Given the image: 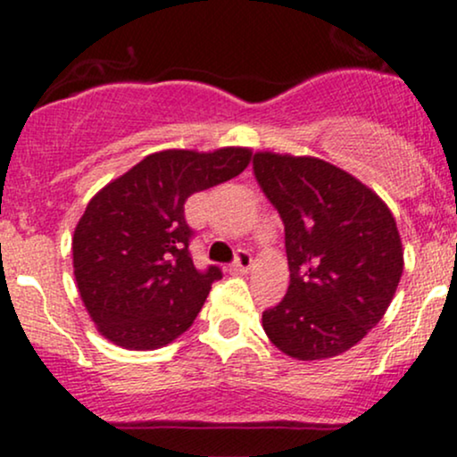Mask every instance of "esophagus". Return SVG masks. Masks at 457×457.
Wrapping results in <instances>:
<instances>
[{"label": "esophagus", "mask_w": 457, "mask_h": 457, "mask_svg": "<svg viewBox=\"0 0 457 457\" xmlns=\"http://www.w3.org/2000/svg\"><path fill=\"white\" fill-rule=\"evenodd\" d=\"M251 266H253V258H251L249 251H238V253H236L234 264H232V270L246 272V270H251Z\"/></svg>", "instance_id": "esophagus-1"}]
</instances>
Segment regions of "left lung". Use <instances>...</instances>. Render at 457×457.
Masks as SVG:
<instances>
[{"mask_svg":"<svg viewBox=\"0 0 457 457\" xmlns=\"http://www.w3.org/2000/svg\"><path fill=\"white\" fill-rule=\"evenodd\" d=\"M253 174L286 225L290 286L262 327L283 354L322 361L380 322L395 296L403 249L395 219L353 174L316 156L258 152Z\"/></svg>","mask_w":457,"mask_h":457,"instance_id":"left-lung-1","label":"left lung"}]
</instances>
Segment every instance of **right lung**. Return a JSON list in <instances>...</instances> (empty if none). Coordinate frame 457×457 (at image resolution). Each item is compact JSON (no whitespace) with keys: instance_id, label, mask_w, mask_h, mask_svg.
Returning a JSON list of instances; mask_svg holds the SVG:
<instances>
[{"instance_id":"add662e5","label":"right lung","mask_w":457,"mask_h":457,"mask_svg":"<svg viewBox=\"0 0 457 457\" xmlns=\"http://www.w3.org/2000/svg\"><path fill=\"white\" fill-rule=\"evenodd\" d=\"M251 154L234 145L154 152L90 199L72 236V269L104 339L156 350L191 327L221 269L193 266L185 202L243 174Z\"/></svg>"}]
</instances>
